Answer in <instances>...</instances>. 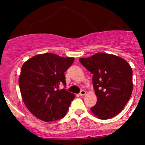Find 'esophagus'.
I'll list each match as a JSON object with an SVG mask.
<instances>
[{"label":"esophagus","instance_id":"obj_1","mask_svg":"<svg viewBox=\"0 0 145 145\" xmlns=\"http://www.w3.org/2000/svg\"><path fill=\"white\" fill-rule=\"evenodd\" d=\"M85 94H86V91H84V90H82V91H81L80 93H79V95L83 96V95H85Z\"/></svg>","mask_w":145,"mask_h":145}]
</instances>
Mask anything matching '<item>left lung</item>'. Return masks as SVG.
Here are the masks:
<instances>
[{
	"instance_id": "1",
	"label": "left lung",
	"mask_w": 145,
	"mask_h": 145,
	"mask_svg": "<svg viewBox=\"0 0 145 145\" xmlns=\"http://www.w3.org/2000/svg\"><path fill=\"white\" fill-rule=\"evenodd\" d=\"M79 62L93 75L97 97V104L91 108L94 115L108 120L121 112L133 91V72L129 64L119 56L102 52L79 58Z\"/></svg>"
}]
</instances>
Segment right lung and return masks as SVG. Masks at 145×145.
<instances>
[{"instance_id": "add662e5", "label": "right lung", "mask_w": 145, "mask_h": 145, "mask_svg": "<svg viewBox=\"0 0 145 145\" xmlns=\"http://www.w3.org/2000/svg\"><path fill=\"white\" fill-rule=\"evenodd\" d=\"M75 59L52 53L38 54L24 63L19 77L22 99L33 116L44 121L63 118L74 99V94L66 88L64 72Z\"/></svg>"}]
</instances>
